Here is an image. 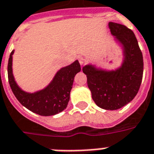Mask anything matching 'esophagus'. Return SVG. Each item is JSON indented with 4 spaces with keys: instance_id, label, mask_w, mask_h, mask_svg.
<instances>
[{
    "instance_id": "esophagus-1",
    "label": "esophagus",
    "mask_w": 154,
    "mask_h": 154,
    "mask_svg": "<svg viewBox=\"0 0 154 154\" xmlns=\"http://www.w3.org/2000/svg\"><path fill=\"white\" fill-rule=\"evenodd\" d=\"M78 61H79L81 65H83V64H85V59L83 58V57H79V59H78Z\"/></svg>"
}]
</instances>
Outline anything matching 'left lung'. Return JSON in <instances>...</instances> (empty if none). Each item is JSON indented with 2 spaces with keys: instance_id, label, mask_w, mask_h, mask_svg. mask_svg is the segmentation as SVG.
<instances>
[{
  "instance_id": "1",
  "label": "left lung",
  "mask_w": 154,
  "mask_h": 154,
  "mask_svg": "<svg viewBox=\"0 0 154 154\" xmlns=\"http://www.w3.org/2000/svg\"><path fill=\"white\" fill-rule=\"evenodd\" d=\"M111 32L124 46V61L120 69L106 72L92 65L83 67L87 85L96 105L106 110H117L130 103L138 93L143 77L142 52L132 30L109 22Z\"/></svg>"
}]
</instances>
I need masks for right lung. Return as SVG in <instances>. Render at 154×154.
Here are the masks:
<instances>
[{
  "label": "right lung",
  "mask_w": 154,
  "mask_h": 154,
  "mask_svg": "<svg viewBox=\"0 0 154 154\" xmlns=\"http://www.w3.org/2000/svg\"><path fill=\"white\" fill-rule=\"evenodd\" d=\"M8 62V79L16 98L26 108L39 116H49L61 112L66 108L75 75L81 71L78 60L64 67L56 73L52 82L44 90L34 94L24 92L15 82L12 72V55Z\"/></svg>",
  "instance_id": "right-lung-1"
}]
</instances>
